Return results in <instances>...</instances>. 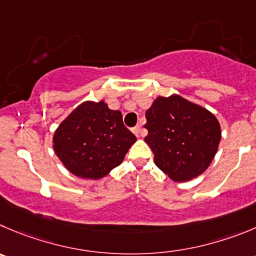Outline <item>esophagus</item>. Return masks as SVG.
I'll return each instance as SVG.
<instances>
[{
  "instance_id": "obj_1",
  "label": "esophagus",
  "mask_w": 256,
  "mask_h": 256,
  "mask_svg": "<svg viewBox=\"0 0 256 256\" xmlns=\"http://www.w3.org/2000/svg\"><path fill=\"white\" fill-rule=\"evenodd\" d=\"M133 133L136 134V137H140V136H143V130L140 128V126H136V128H133Z\"/></svg>"
}]
</instances>
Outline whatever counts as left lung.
<instances>
[{
    "mask_svg": "<svg viewBox=\"0 0 256 256\" xmlns=\"http://www.w3.org/2000/svg\"><path fill=\"white\" fill-rule=\"evenodd\" d=\"M146 118V143L172 181H190L208 168L221 140L220 123L210 110L172 94L157 96Z\"/></svg>",
    "mask_w": 256,
    "mask_h": 256,
    "instance_id": "obj_1",
    "label": "left lung"
}]
</instances>
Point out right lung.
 Here are the masks:
<instances>
[{
    "label": "right lung",
    "instance_id": "1",
    "mask_svg": "<svg viewBox=\"0 0 256 256\" xmlns=\"http://www.w3.org/2000/svg\"><path fill=\"white\" fill-rule=\"evenodd\" d=\"M136 140L124 126L122 112L102 99L79 104L54 132L52 148L72 174L100 180L123 162Z\"/></svg>",
    "mask_w": 256,
    "mask_h": 256
}]
</instances>
